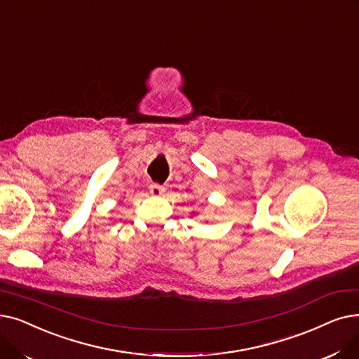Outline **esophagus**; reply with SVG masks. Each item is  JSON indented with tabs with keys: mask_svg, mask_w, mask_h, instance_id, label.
<instances>
[{
	"mask_svg": "<svg viewBox=\"0 0 359 359\" xmlns=\"http://www.w3.org/2000/svg\"><path fill=\"white\" fill-rule=\"evenodd\" d=\"M149 191H150L151 196H162L163 191H165V189H163V185L150 184V185H149Z\"/></svg>",
	"mask_w": 359,
	"mask_h": 359,
	"instance_id": "obj_1",
	"label": "esophagus"
}]
</instances>
